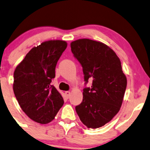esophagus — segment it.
<instances>
[{
    "label": "esophagus",
    "mask_w": 150,
    "mask_h": 150,
    "mask_svg": "<svg viewBox=\"0 0 150 150\" xmlns=\"http://www.w3.org/2000/svg\"><path fill=\"white\" fill-rule=\"evenodd\" d=\"M65 95H66V97H67V98H69V97H70V95H71V93H70L69 91H66Z\"/></svg>",
    "instance_id": "34e87169"
}]
</instances>
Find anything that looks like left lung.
I'll use <instances>...</instances> for the list:
<instances>
[{"label": "left lung", "mask_w": 150, "mask_h": 150, "mask_svg": "<svg viewBox=\"0 0 150 150\" xmlns=\"http://www.w3.org/2000/svg\"><path fill=\"white\" fill-rule=\"evenodd\" d=\"M71 51L82 67L85 87L83 100L75 110L88 128H97L112 120L122 104L127 79L116 53L105 44L89 39L71 43ZM93 79L91 88L88 79Z\"/></svg>", "instance_id": "obj_1"}]
</instances>
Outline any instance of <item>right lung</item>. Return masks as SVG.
Returning <instances> with one entry per match:
<instances>
[{
  "label": "right lung",
  "mask_w": 150,
  "mask_h": 150,
  "mask_svg": "<svg viewBox=\"0 0 150 150\" xmlns=\"http://www.w3.org/2000/svg\"><path fill=\"white\" fill-rule=\"evenodd\" d=\"M67 47L65 41L44 42L26 55L13 73L16 98L24 112L35 122H51L64 104L62 95L51 83Z\"/></svg>",
  "instance_id": "1"
}]
</instances>
